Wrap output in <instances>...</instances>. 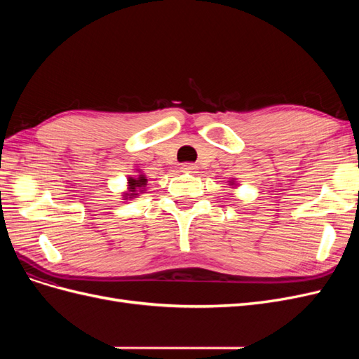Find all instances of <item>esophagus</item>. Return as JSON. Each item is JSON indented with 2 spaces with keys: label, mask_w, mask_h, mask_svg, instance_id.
<instances>
[{
  "label": "esophagus",
  "mask_w": 359,
  "mask_h": 359,
  "mask_svg": "<svg viewBox=\"0 0 359 359\" xmlns=\"http://www.w3.org/2000/svg\"><path fill=\"white\" fill-rule=\"evenodd\" d=\"M182 172H187V173H194L196 172V166L191 165V163H184V165L181 166Z\"/></svg>",
  "instance_id": "34e87169"
}]
</instances>
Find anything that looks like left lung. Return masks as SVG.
I'll list each match as a JSON object with an SVG mask.
<instances>
[{"label": "left lung", "instance_id": "8db88e82", "mask_svg": "<svg viewBox=\"0 0 359 359\" xmlns=\"http://www.w3.org/2000/svg\"><path fill=\"white\" fill-rule=\"evenodd\" d=\"M233 184H235V182H233V181H231V186H233Z\"/></svg>", "mask_w": 359, "mask_h": 359}]
</instances>
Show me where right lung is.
<instances>
[{"mask_svg":"<svg viewBox=\"0 0 359 359\" xmlns=\"http://www.w3.org/2000/svg\"><path fill=\"white\" fill-rule=\"evenodd\" d=\"M147 182H148V180H147V177L144 175L142 172H139L137 175H135V177H128L127 178V186H128L127 189H128V191L124 193V199H135V198H137L140 193L145 191Z\"/></svg>","mask_w":359,"mask_h":359,"instance_id":"1","label":"right lung"}]
</instances>
